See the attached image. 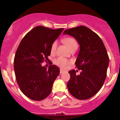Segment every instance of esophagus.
Returning <instances> with one entry per match:
<instances>
[{"mask_svg": "<svg viewBox=\"0 0 120 120\" xmlns=\"http://www.w3.org/2000/svg\"><path fill=\"white\" fill-rule=\"evenodd\" d=\"M64 72H65V71L64 70H63V69H60V74H63V73H64Z\"/></svg>", "mask_w": 120, "mask_h": 120, "instance_id": "esophagus-1", "label": "esophagus"}]
</instances>
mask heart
Listing matches in <instances>:
<instances>
[{"mask_svg":"<svg viewBox=\"0 0 120 120\" xmlns=\"http://www.w3.org/2000/svg\"><path fill=\"white\" fill-rule=\"evenodd\" d=\"M64 42L66 44L67 46L69 48V49H70L71 48L74 46L75 45H77L76 44V42L74 38L71 37H67L63 39ZM57 48V41H55L54 42L52 43V45H51V53H54L55 52L56 49ZM70 61L67 60L65 58H62V57H59L57 59H55V64L56 65H57L58 66L60 67H62V68H66L67 66L68 65V64H70Z\"/></svg>","mask_w":120,"mask_h":120,"instance_id":"obj_1","label":"heart"}]
</instances>
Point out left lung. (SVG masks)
Listing matches in <instances>:
<instances>
[{"mask_svg": "<svg viewBox=\"0 0 120 120\" xmlns=\"http://www.w3.org/2000/svg\"><path fill=\"white\" fill-rule=\"evenodd\" d=\"M64 35L73 36L79 45L75 65L81 70L79 75L69 71L67 88L78 100H87L95 95L103 85L107 76L109 57L103 42L98 35L84 26L66 29Z\"/></svg>", "mask_w": 120, "mask_h": 120, "instance_id": "8db88e82", "label": "left lung"}]
</instances>
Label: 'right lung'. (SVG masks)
<instances>
[{
	"label": "right lung",
	"mask_w": 120,
	"mask_h": 120,
	"mask_svg": "<svg viewBox=\"0 0 120 120\" xmlns=\"http://www.w3.org/2000/svg\"><path fill=\"white\" fill-rule=\"evenodd\" d=\"M63 30L38 26L24 36L18 46L14 58L16 79L23 94L31 100L41 101L51 94L59 68L51 65L47 69L41 64L49 61L51 45Z\"/></svg>",
	"instance_id": "obj_1"
}]
</instances>
